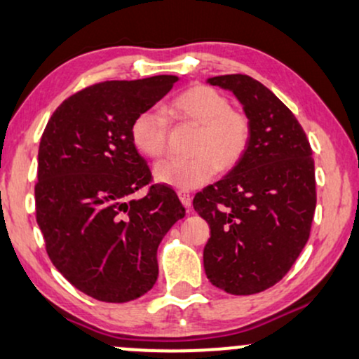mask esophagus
I'll return each mask as SVG.
<instances>
[{
	"label": "esophagus",
	"mask_w": 359,
	"mask_h": 359,
	"mask_svg": "<svg viewBox=\"0 0 359 359\" xmlns=\"http://www.w3.org/2000/svg\"><path fill=\"white\" fill-rule=\"evenodd\" d=\"M179 198H180V202H182V205L187 208V210H190V203H192V197H190V194L189 192H185V190H180L179 194Z\"/></svg>",
	"instance_id": "esophagus-1"
}]
</instances>
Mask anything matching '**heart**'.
I'll return each mask as SVG.
<instances>
[{
    "instance_id": "1",
    "label": "heart",
    "mask_w": 359,
    "mask_h": 359,
    "mask_svg": "<svg viewBox=\"0 0 359 359\" xmlns=\"http://www.w3.org/2000/svg\"><path fill=\"white\" fill-rule=\"evenodd\" d=\"M165 112L174 119L198 126L194 157L165 158L154 165V179L177 190H194L210 182L217 170L230 169L242 158L250 140V121L230 109L224 94L208 86H192L180 93ZM135 149L147 157L165 151L167 117L157 109H146L130 126Z\"/></svg>"
}]
</instances>
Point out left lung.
Listing matches in <instances>:
<instances>
[{
	"label": "left lung",
	"instance_id": "obj_1",
	"mask_svg": "<svg viewBox=\"0 0 359 359\" xmlns=\"http://www.w3.org/2000/svg\"><path fill=\"white\" fill-rule=\"evenodd\" d=\"M207 83L242 104L250 140L233 169L194 197L195 212L210 226L203 269L226 293H260L287 275L310 237L313 152L297 117L262 83L243 74Z\"/></svg>",
	"mask_w": 359,
	"mask_h": 359
}]
</instances>
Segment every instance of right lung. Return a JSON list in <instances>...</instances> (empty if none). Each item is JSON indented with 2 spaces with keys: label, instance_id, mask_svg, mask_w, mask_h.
Returning <instances> with one entry per match:
<instances>
[{
  "label": "right lung",
  "instance_id": "right-lung-1",
  "mask_svg": "<svg viewBox=\"0 0 359 359\" xmlns=\"http://www.w3.org/2000/svg\"><path fill=\"white\" fill-rule=\"evenodd\" d=\"M177 81L154 76L90 86L54 111L41 137L34 197L48 255L71 285L99 302L147 293L157 281L158 245L185 217L165 185L133 198L151 182V170L130 126Z\"/></svg>",
  "mask_w": 359,
  "mask_h": 359
}]
</instances>
